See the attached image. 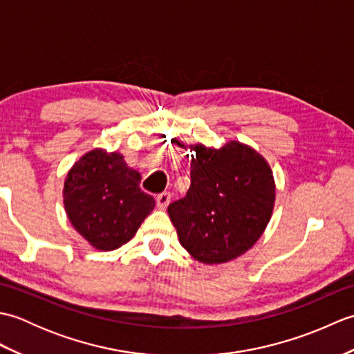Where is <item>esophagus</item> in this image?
Here are the masks:
<instances>
[{"instance_id": "34e87169", "label": "esophagus", "mask_w": 354, "mask_h": 354, "mask_svg": "<svg viewBox=\"0 0 354 354\" xmlns=\"http://www.w3.org/2000/svg\"><path fill=\"white\" fill-rule=\"evenodd\" d=\"M170 199H171V194L169 192H164V193H160L156 196V205L160 209H164L167 208L169 204H170Z\"/></svg>"}]
</instances>
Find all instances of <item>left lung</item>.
<instances>
[{
	"mask_svg": "<svg viewBox=\"0 0 354 354\" xmlns=\"http://www.w3.org/2000/svg\"><path fill=\"white\" fill-rule=\"evenodd\" d=\"M192 185L167 212L179 243L204 265H222L257 243L274 212L272 169L257 150L236 140L219 149L190 146Z\"/></svg>",
	"mask_w": 354,
	"mask_h": 354,
	"instance_id": "8db88e82",
	"label": "left lung"
}]
</instances>
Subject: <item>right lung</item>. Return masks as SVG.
Here are the masks:
<instances>
[{
	"label": "right lung",
	"instance_id": "add662e5",
	"mask_svg": "<svg viewBox=\"0 0 354 354\" xmlns=\"http://www.w3.org/2000/svg\"><path fill=\"white\" fill-rule=\"evenodd\" d=\"M141 175L120 152L89 150L65 176L62 196L71 225L99 251L127 243L155 208V199L140 189Z\"/></svg>",
	"mask_w": 354,
	"mask_h": 354
}]
</instances>
